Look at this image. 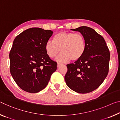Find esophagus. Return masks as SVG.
<instances>
[{
    "label": "esophagus",
    "mask_w": 120,
    "mask_h": 120,
    "mask_svg": "<svg viewBox=\"0 0 120 120\" xmlns=\"http://www.w3.org/2000/svg\"><path fill=\"white\" fill-rule=\"evenodd\" d=\"M61 65H62V64H60V63H58V64H57V67H58V68L60 67V66H61Z\"/></svg>",
    "instance_id": "esophagus-1"
}]
</instances>
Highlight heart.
I'll return each mask as SVG.
<instances>
[{
	"mask_svg": "<svg viewBox=\"0 0 120 120\" xmlns=\"http://www.w3.org/2000/svg\"><path fill=\"white\" fill-rule=\"evenodd\" d=\"M45 47L46 54L51 58H54L61 50L62 53L56 58L58 62H65L70 59L75 61L84 55L86 41L81 34L61 31L54 36L53 41H47Z\"/></svg>",
	"mask_w": 120,
	"mask_h": 120,
	"instance_id": "1",
	"label": "heart"
}]
</instances>
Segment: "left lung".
Here are the masks:
<instances>
[{
  "label": "left lung",
  "instance_id": "8db88e82",
  "mask_svg": "<svg viewBox=\"0 0 120 120\" xmlns=\"http://www.w3.org/2000/svg\"><path fill=\"white\" fill-rule=\"evenodd\" d=\"M71 30L83 35L86 50L80 59L74 64H67L64 79L72 90L79 94H87L97 89L107 77L109 51L104 38L92 28L82 26Z\"/></svg>",
  "mask_w": 120,
  "mask_h": 120
}]
</instances>
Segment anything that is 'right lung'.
<instances>
[{
	"instance_id": "right-lung-1",
	"label": "right lung",
	"mask_w": 120,
	"mask_h": 120,
	"mask_svg": "<svg viewBox=\"0 0 120 120\" xmlns=\"http://www.w3.org/2000/svg\"><path fill=\"white\" fill-rule=\"evenodd\" d=\"M53 32L31 28L19 34L9 53L10 72L17 85L29 93L38 92L47 86L57 63L45 51V44Z\"/></svg>"
}]
</instances>
